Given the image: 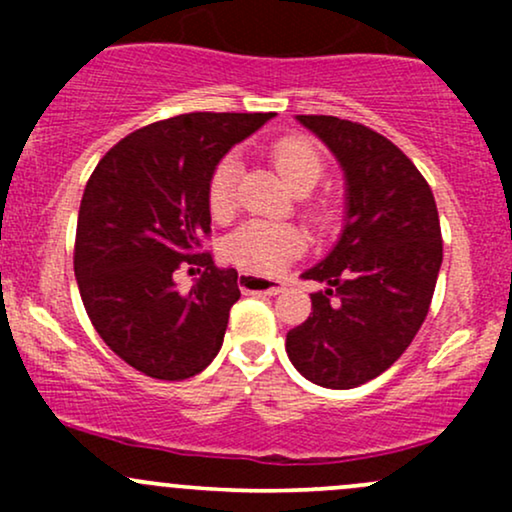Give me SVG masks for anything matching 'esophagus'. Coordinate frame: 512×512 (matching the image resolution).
I'll return each mask as SVG.
<instances>
[{
	"label": "esophagus",
	"instance_id": "esophagus-1",
	"mask_svg": "<svg viewBox=\"0 0 512 512\" xmlns=\"http://www.w3.org/2000/svg\"><path fill=\"white\" fill-rule=\"evenodd\" d=\"M238 286L243 293H267V296H276L286 289L284 281L279 279H264L260 274L243 272L238 276Z\"/></svg>",
	"mask_w": 512,
	"mask_h": 512
}]
</instances>
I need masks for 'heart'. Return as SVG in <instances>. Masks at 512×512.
<instances>
[{"mask_svg":"<svg viewBox=\"0 0 512 512\" xmlns=\"http://www.w3.org/2000/svg\"><path fill=\"white\" fill-rule=\"evenodd\" d=\"M272 163L281 173V178L289 182L291 190L308 192L320 182L325 173V158L313 139L303 134H286L272 144ZM238 180V158L226 156L216 163L214 173L209 178L207 204L214 219H231L238 207L236 197ZM308 219L317 228H330L337 221V207L330 199H315L308 204ZM308 245L303 228L291 223H269V221H248L228 238L226 255L240 269L257 274H276Z\"/></svg>","mask_w":512,"mask_h":512,"instance_id":"1","label":"heart"}]
</instances>
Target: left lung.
I'll return each instance as SVG.
<instances>
[{"instance_id":"obj_1","label":"left lung","mask_w":512,"mask_h":512,"mask_svg":"<svg viewBox=\"0 0 512 512\" xmlns=\"http://www.w3.org/2000/svg\"><path fill=\"white\" fill-rule=\"evenodd\" d=\"M346 175L337 248L303 274L325 284L313 313L286 334L310 383L351 390L385 373L424 325L443 262L440 219L419 168L383 134L332 115H298Z\"/></svg>"}]
</instances>
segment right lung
<instances>
[{"label": "right lung", "instance_id": "obj_1", "mask_svg": "<svg viewBox=\"0 0 512 512\" xmlns=\"http://www.w3.org/2000/svg\"><path fill=\"white\" fill-rule=\"evenodd\" d=\"M274 113H187L151 122L101 158L81 197L74 274L91 325L122 361L185 380L214 361L240 298L238 272L202 250L209 178ZM203 276L174 289L181 262Z\"/></svg>", "mask_w": 512, "mask_h": 512}]
</instances>
